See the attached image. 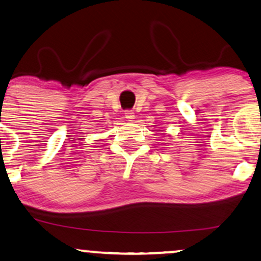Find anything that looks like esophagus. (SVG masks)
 Returning a JSON list of instances; mask_svg holds the SVG:
<instances>
[{"mask_svg": "<svg viewBox=\"0 0 261 261\" xmlns=\"http://www.w3.org/2000/svg\"><path fill=\"white\" fill-rule=\"evenodd\" d=\"M136 115H135V113L133 111H126L125 112V118L127 119V121H134V119Z\"/></svg>", "mask_w": 261, "mask_h": 261, "instance_id": "34e87169", "label": "esophagus"}]
</instances>
